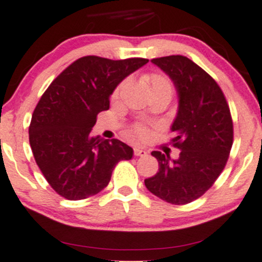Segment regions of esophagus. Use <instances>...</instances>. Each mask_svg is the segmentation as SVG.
<instances>
[{"instance_id":"1","label":"esophagus","mask_w":262,"mask_h":262,"mask_svg":"<svg viewBox=\"0 0 262 262\" xmlns=\"http://www.w3.org/2000/svg\"><path fill=\"white\" fill-rule=\"evenodd\" d=\"M134 156L136 157H145L147 156V152L143 150L142 148H134Z\"/></svg>"}]
</instances>
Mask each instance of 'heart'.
Wrapping results in <instances>:
<instances>
[{
    "mask_svg": "<svg viewBox=\"0 0 262 262\" xmlns=\"http://www.w3.org/2000/svg\"><path fill=\"white\" fill-rule=\"evenodd\" d=\"M143 81L144 84L147 85L148 89H149L150 95H164L168 96V98H172L173 92H174V86H173V82L168 78L167 75L161 73H149V74H144L143 75ZM124 84L125 82H122V84L118 85L115 88V90L113 92V99H118L119 98L120 93H122ZM130 132V136L136 139H145L149 134V128H148L145 124L142 123H136L130 126L129 129Z\"/></svg>",
    "mask_w": 262,
    "mask_h": 262,
    "instance_id": "heart-1",
    "label": "heart"
}]
</instances>
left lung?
<instances>
[{"label":"left lung","mask_w":262,"mask_h":262,"mask_svg":"<svg viewBox=\"0 0 262 262\" xmlns=\"http://www.w3.org/2000/svg\"><path fill=\"white\" fill-rule=\"evenodd\" d=\"M152 62L170 76L180 95L170 143L181 153L169 162L152 152L159 170L144 183L161 200L187 205L203 196L225 169L233 143L232 117L220 85L188 57L170 55Z\"/></svg>","instance_id":"8db88e82"}]
</instances>
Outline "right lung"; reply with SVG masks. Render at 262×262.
<instances>
[{"label":"right lung","instance_id":"add662e5","mask_svg":"<svg viewBox=\"0 0 262 262\" xmlns=\"http://www.w3.org/2000/svg\"><path fill=\"white\" fill-rule=\"evenodd\" d=\"M148 59L80 57L52 80L38 100L29 126L32 154L45 180L70 201L94 196L108 186L118 162L133 157L119 139L93 138L96 117L109 96Z\"/></svg>","mask_w":262,"mask_h":262}]
</instances>
